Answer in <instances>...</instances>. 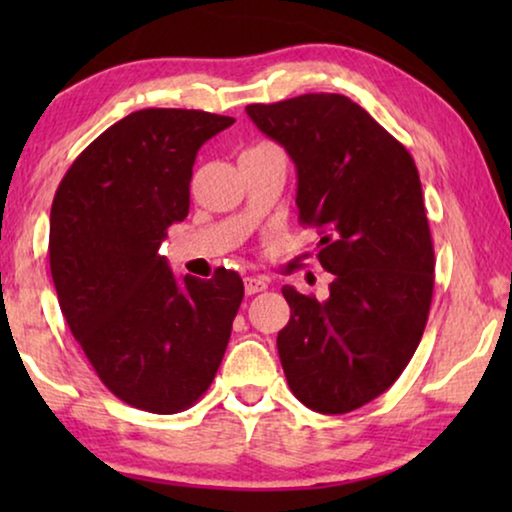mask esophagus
Segmentation results:
<instances>
[{
    "label": "esophagus",
    "mask_w": 512,
    "mask_h": 512,
    "mask_svg": "<svg viewBox=\"0 0 512 512\" xmlns=\"http://www.w3.org/2000/svg\"><path fill=\"white\" fill-rule=\"evenodd\" d=\"M268 289V282L261 277H247L244 279V291H247V296H254V293H261Z\"/></svg>",
    "instance_id": "1"
}]
</instances>
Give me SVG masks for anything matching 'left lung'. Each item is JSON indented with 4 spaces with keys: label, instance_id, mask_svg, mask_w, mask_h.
I'll return each instance as SVG.
<instances>
[{
    "label": "left lung",
    "instance_id": "8db88e82",
    "mask_svg": "<svg viewBox=\"0 0 512 512\" xmlns=\"http://www.w3.org/2000/svg\"><path fill=\"white\" fill-rule=\"evenodd\" d=\"M247 114L296 163L298 221L321 235L317 258L333 275L326 300L282 289L279 361L300 403L345 415L398 380L429 319L436 258L415 160L345 95Z\"/></svg>",
    "mask_w": 512,
    "mask_h": 512
}]
</instances>
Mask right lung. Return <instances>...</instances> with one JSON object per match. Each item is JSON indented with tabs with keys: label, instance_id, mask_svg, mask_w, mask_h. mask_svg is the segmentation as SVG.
<instances>
[{
	"label": "right lung",
	"instance_id": "right-lung-1",
	"mask_svg": "<svg viewBox=\"0 0 512 512\" xmlns=\"http://www.w3.org/2000/svg\"><path fill=\"white\" fill-rule=\"evenodd\" d=\"M235 118L142 109L81 151L51 207L48 256L60 310L104 387L174 415L212 384L244 298L237 272L172 275L158 254L184 221L198 149Z\"/></svg>",
	"mask_w": 512,
	"mask_h": 512
}]
</instances>
